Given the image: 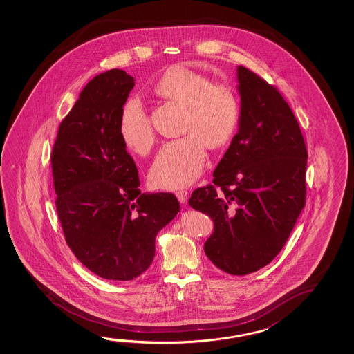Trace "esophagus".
<instances>
[{"instance_id": "obj_1", "label": "esophagus", "mask_w": 354, "mask_h": 354, "mask_svg": "<svg viewBox=\"0 0 354 354\" xmlns=\"http://www.w3.org/2000/svg\"><path fill=\"white\" fill-rule=\"evenodd\" d=\"M175 195L178 197V200H179L180 203H186L189 192H186V190H178V192H175Z\"/></svg>"}]
</instances>
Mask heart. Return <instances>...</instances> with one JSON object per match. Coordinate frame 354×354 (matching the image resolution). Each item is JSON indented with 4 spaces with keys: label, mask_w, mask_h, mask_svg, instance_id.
Returning a JSON list of instances; mask_svg holds the SVG:
<instances>
[{
    "label": "heart",
    "mask_w": 354,
    "mask_h": 354,
    "mask_svg": "<svg viewBox=\"0 0 354 354\" xmlns=\"http://www.w3.org/2000/svg\"><path fill=\"white\" fill-rule=\"evenodd\" d=\"M156 93L185 107L180 132L185 136L162 145L149 170V181L159 189L190 185L203 174L206 145L220 148L231 140L239 122V104L232 88L211 84L207 76L176 68L162 77ZM120 134L131 151L145 154L156 143V132L140 100L123 104Z\"/></svg>",
    "instance_id": "heart-1"
}]
</instances>
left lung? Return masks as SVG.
Returning a JSON list of instances; mask_svg holds the SVG:
<instances>
[{"label": "left lung", "mask_w": 354, "mask_h": 354, "mask_svg": "<svg viewBox=\"0 0 354 354\" xmlns=\"http://www.w3.org/2000/svg\"><path fill=\"white\" fill-rule=\"evenodd\" d=\"M238 132L214 171L192 192V209L209 216L205 254L221 270L247 275L283 250L306 198L307 151L292 111L275 87L237 66Z\"/></svg>", "instance_id": "1"}]
</instances>
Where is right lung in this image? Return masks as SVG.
I'll return each mask as SVG.
<instances>
[{
    "instance_id": "obj_1",
    "label": "right lung",
    "mask_w": 354,
    "mask_h": 354,
    "mask_svg": "<svg viewBox=\"0 0 354 354\" xmlns=\"http://www.w3.org/2000/svg\"><path fill=\"white\" fill-rule=\"evenodd\" d=\"M134 86L126 71L95 76L59 126L52 151L57 212L76 258L107 280L128 281L151 267L156 237L179 212L170 192H140L138 170L120 134Z\"/></svg>"
}]
</instances>
